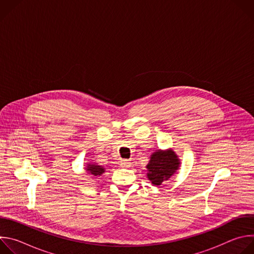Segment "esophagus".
Listing matches in <instances>:
<instances>
[{"label": "esophagus", "mask_w": 254, "mask_h": 254, "mask_svg": "<svg viewBox=\"0 0 254 254\" xmlns=\"http://www.w3.org/2000/svg\"><path fill=\"white\" fill-rule=\"evenodd\" d=\"M130 161H128V160H123L122 162H121V166L123 167V168H129V166H130Z\"/></svg>", "instance_id": "obj_1"}]
</instances>
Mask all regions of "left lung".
Listing matches in <instances>:
<instances>
[{
    "label": "left lung",
    "instance_id": "1",
    "mask_svg": "<svg viewBox=\"0 0 254 254\" xmlns=\"http://www.w3.org/2000/svg\"><path fill=\"white\" fill-rule=\"evenodd\" d=\"M180 164V159L173 149L157 150L151 155L150 162L146 166L147 177L153 185L160 186L174 176Z\"/></svg>",
    "mask_w": 254,
    "mask_h": 254
}]
</instances>
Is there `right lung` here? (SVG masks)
<instances>
[{
    "label": "right lung",
    "instance_id": "1",
    "mask_svg": "<svg viewBox=\"0 0 254 254\" xmlns=\"http://www.w3.org/2000/svg\"><path fill=\"white\" fill-rule=\"evenodd\" d=\"M86 173H88L91 176L99 177L105 172V168H103L100 165H97L96 163H87L86 167H84Z\"/></svg>",
    "mask_w": 254,
    "mask_h": 254
}]
</instances>
